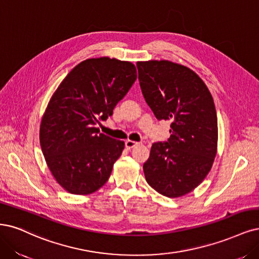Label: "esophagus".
<instances>
[{
  "mask_svg": "<svg viewBox=\"0 0 259 259\" xmlns=\"http://www.w3.org/2000/svg\"><path fill=\"white\" fill-rule=\"evenodd\" d=\"M136 146H138V142H136V141H133V140H126L125 141V147L127 149H132V148L136 147Z\"/></svg>",
  "mask_w": 259,
  "mask_h": 259,
  "instance_id": "esophagus-1",
  "label": "esophagus"
}]
</instances>
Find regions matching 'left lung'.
Instances as JSON below:
<instances>
[{"label":"left lung","mask_w":259,"mask_h":259,"mask_svg":"<svg viewBox=\"0 0 259 259\" xmlns=\"http://www.w3.org/2000/svg\"><path fill=\"white\" fill-rule=\"evenodd\" d=\"M142 94L157 120L171 121L170 137L155 142L144 164L148 184L169 198L181 197L207 177L218 151L214 102L201 78L167 60L137 62Z\"/></svg>","instance_id":"left-lung-1"}]
</instances>
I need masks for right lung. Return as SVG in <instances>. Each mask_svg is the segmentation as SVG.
<instances>
[{
	"label": "right lung",
	"instance_id": "add662e5",
	"mask_svg": "<svg viewBox=\"0 0 259 259\" xmlns=\"http://www.w3.org/2000/svg\"><path fill=\"white\" fill-rule=\"evenodd\" d=\"M137 78L135 65L108 57L82 61L53 93L41 118L39 142L56 181L75 195H89L108 181L124 141L100 134Z\"/></svg>",
	"mask_w": 259,
	"mask_h": 259
}]
</instances>
